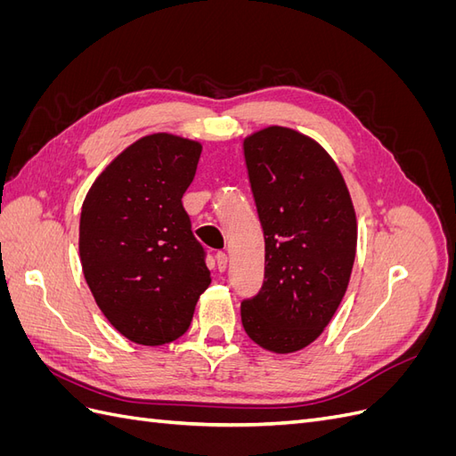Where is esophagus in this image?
Returning a JSON list of instances; mask_svg holds the SVG:
<instances>
[{"mask_svg":"<svg viewBox=\"0 0 456 456\" xmlns=\"http://www.w3.org/2000/svg\"><path fill=\"white\" fill-rule=\"evenodd\" d=\"M216 266H218V270L220 272H224L226 270V266H228V255L226 253H216Z\"/></svg>","mask_w":456,"mask_h":456,"instance_id":"obj_1","label":"esophagus"}]
</instances>
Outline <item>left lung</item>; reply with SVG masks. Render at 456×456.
Masks as SVG:
<instances>
[{"instance_id": "left-lung-1", "label": "left lung", "mask_w": 456, "mask_h": 456, "mask_svg": "<svg viewBox=\"0 0 456 456\" xmlns=\"http://www.w3.org/2000/svg\"><path fill=\"white\" fill-rule=\"evenodd\" d=\"M262 230L265 283L241 302L249 338L273 354L306 348L333 320L355 260L357 218L335 159L312 136L270 126L243 139Z\"/></svg>"}]
</instances>
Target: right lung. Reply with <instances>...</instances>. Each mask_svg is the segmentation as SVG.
<instances>
[{"label": "right lung", "mask_w": 456, "mask_h": 456, "mask_svg": "<svg viewBox=\"0 0 456 456\" xmlns=\"http://www.w3.org/2000/svg\"><path fill=\"white\" fill-rule=\"evenodd\" d=\"M201 142L173 133L134 141L94 178L79 216V260L106 320L142 346L183 337L211 283L183 196Z\"/></svg>", "instance_id": "add662e5"}]
</instances>
